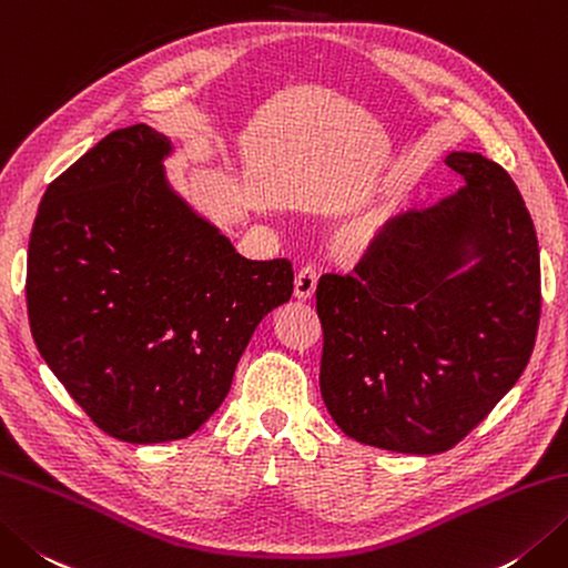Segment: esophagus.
<instances>
[{
  "mask_svg": "<svg viewBox=\"0 0 568 568\" xmlns=\"http://www.w3.org/2000/svg\"><path fill=\"white\" fill-rule=\"evenodd\" d=\"M315 287H317V271L313 265H303L295 275V297L310 300L315 295Z\"/></svg>",
  "mask_w": 568,
  "mask_h": 568,
  "instance_id": "34e87169",
  "label": "esophagus"
}]
</instances>
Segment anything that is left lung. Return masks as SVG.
I'll return each instance as SVG.
<instances>
[{"mask_svg": "<svg viewBox=\"0 0 568 568\" xmlns=\"http://www.w3.org/2000/svg\"><path fill=\"white\" fill-rule=\"evenodd\" d=\"M465 186L388 221L354 275L317 283L320 392L364 446L436 455L525 372L541 313L539 243L503 166L450 152Z\"/></svg>", "mask_w": 568, "mask_h": 568, "instance_id": "left-lung-1", "label": "left lung"}]
</instances>
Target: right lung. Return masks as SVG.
<instances>
[{
  "label": "right lung",
  "instance_id": "obj_1",
  "mask_svg": "<svg viewBox=\"0 0 568 568\" xmlns=\"http://www.w3.org/2000/svg\"><path fill=\"white\" fill-rule=\"evenodd\" d=\"M170 154L144 122L110 132L49 184L27 261L43 362L100 430L142 446L192 436L293 295L291 261L243 258L174 192Z\"/></svg>",
  "mask_w": 568,
  "mask_h": 568
}]
</instances>
